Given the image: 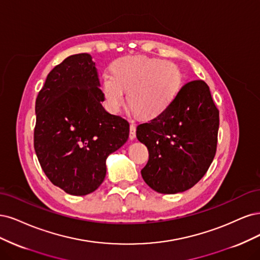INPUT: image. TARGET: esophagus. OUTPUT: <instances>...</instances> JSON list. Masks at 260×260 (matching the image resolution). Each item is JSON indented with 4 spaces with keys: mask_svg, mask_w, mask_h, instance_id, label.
<instances>
[{
    "mask_svg": "<svg viewBox=\"0 0 260 260\" xmlns=\"http://www.w3.org/2000/svg\"><path fill=\"white\" fill-rule=\"evenodd\" d=\"M135 138H136V126L132 123L129 126V139L134 140Z\"/></svg>",
    "mask_w": 260,
    "mask_h": 260,
    "instance_id": "obj_1",
    "label": "esophagus"
}]
</instances>
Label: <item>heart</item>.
<instances>
[{
    "mask_svg": "<svg viewBox=\"0 0 260 260\" xmlns=\"http://www.w3.org/2000/svg\"><path fill=\"white\" fill-rule=\"evenodd\" d=\"M181 73L173 62L157 58L128 56L112 63V74L104 73L102 95L108 111L116 113L127 102L140 118L151 119L163 113L177 96Z\"/></svg>",
    "mask_w": 260,
    "mask_h": 260,
    "instance_id": "obj_1",
    "label": "heart"
}]
</instances>
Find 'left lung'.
Masks as SVG:
<instances>
[{
	"instance_id": "8db88e82",
	"label": "left lung",
	"mask_w": 260,
	"mask_h": 260,
	"mask_svg": "<svg viewBox=\"0 0 260 260\" xmlns=\"http://www.w3.org/2000/svg\"><path fill=\"white\" fill-rule=\"evenodd\" d=\"M218 128L219 111L206 83L183 85L163 113L137 126V139L149 151L145 182L164 194L193 187L214 160Z\"/></svg>"
}]
</instances>
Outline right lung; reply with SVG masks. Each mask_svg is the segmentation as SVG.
<instances>
[{"label": "right lung", "mask_w": 260, "mask_h": 260, "mask_svg": "<svg viewBox=\"0 0 260 260\" xmlns=\"http://www.w3.org/2000/svg\"><path fill=\"white\" fill-rule=\"evenodd\" d=\"M95 62L77 54L48 73L36 102L35 149L53 185L86 196L102 185L107 157L128 139L129 124L105 110Z\"/></svg>", "instance_id": "add662e5"}]
</instances>
